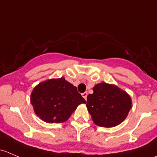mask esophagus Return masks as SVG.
I'll return each instance as SVG.
<instances>
[{"mask_svg":"<svg viewBox=\"0 0 157 157\" xmlns=\"http://www.w3.org/2000/svg\"><path fill=\"white\" fill-rule=\"evenodd\" d=\"M87 93H86V92H84V93H82V96H83V98H84L85 99H86V98H87Z\"/></svg>","mask_w":157,"mask_h":157,"instance_id":"1","label":"esophagus"}]
</instances>
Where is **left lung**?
<instances>
[{"instance_id":"left-lung-1","label":"left lung","mask_w":157,"mask_h":157,"mask_svg":"<svg viewBox=\"0 0 157 157\" xmlns=\"http://www.w3.org/2000/svg\"><path fill=\"white\" fill-rule=\"evenodd\" d=\"M87 96V107L92 119L97 125L115 127L122 122L131 109V99L126 92L117 86L101 83Z\"/></svg>"}]
</instances>
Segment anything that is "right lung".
I'll use <instances>...</instances> for the list:
<instances>
[{
	"label": "right lung",
	"instance_id": "add662e5",
	"mask_svg": "<svg viewBox=\"0 0 157 157\" xmlns=\"http://www.w3.org/2000/svg\"><path fill=\"white\" fill-rule=\"evenodd\" d=\"M85 102L77 87L64 77L39 83L31 94V103L36 114L48 123L67 121L77 107Z\"/></svg>",
	"mask_w": 157,
	"mask_h": 157
}]
</instances>
